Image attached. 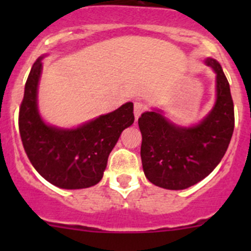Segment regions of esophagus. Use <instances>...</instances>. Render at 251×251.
<instances>
[{"label":"esophagus","instance_id":"obj_1","mask_svg":"<svg viewBox=\"0 0 251 251\" xmlns=\"http://www.w3.org/2000/svg\"><path fill=\"white\" fill-rule=\"evenodd\" d=\"M144 109V104L141 102H135V104H133V114H135V119L137 120L138 118H140V115L142 113H143Z\"/></svg>","mask_w":251,"mask_h":251}]
</instances>
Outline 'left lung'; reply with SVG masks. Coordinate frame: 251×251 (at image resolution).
Wrapping results in <instances>:
<instances>
[{
  "instance_id": "left-lung-1",
  "label": "left lung",
  "mask_w": 251,
  "mask_h": 251,
  "mask_svg": "<svg viewBox=\"0 0 251 251\" xmlns=\"http://www.w3.org/2000/svg\"><path fill=\"white\" fill-rule=\"evenodd\" d=\"M204 63L215 73L216 96L199 123L177 125L159 108L144 111L138 119L144 175L161 188L179 191L201 182L219 165L231 142L234 108L229 83L216 59L207 57Z\"/></svg>"
}]
</instances>
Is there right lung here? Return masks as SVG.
<instances>
[{"label":"right lung","mask_w":251,"mask_h":251,"mask_svg":"<svg viewBox=\"0 0 251 251\" xmlns=\"http://www.w3.org/2000/svg\"><path fill=\"white\" fill-rule=\"evenodd\" d=\"M41 55L32 65L19 110V131L26 155L46 181L63 189L88 188L102 179L108 156L121 132L135 121L127 102L75 127L50 125L39 109Z\"/></svg>","instance_id":"1"}]
</instances>
